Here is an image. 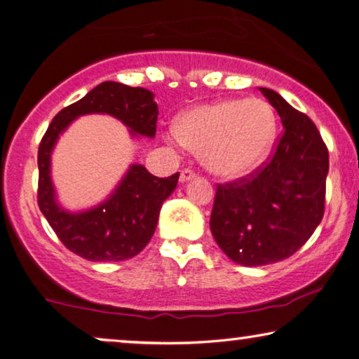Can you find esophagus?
Returning <instances> with one entry per match:
<instances>
[{
  "label": "esophagus",
  "mask_w": 359,
  "mask_h": 359,
  "mask_svg": "<svg viewBox=\"0 0 359 359\" xmlns=\"http://www.w3.org/2000/svg\"><path fill=\"white\" fill-rule=\"evenodd\" d=\"M196 176V171L194 170H191V168H184L183 171H181V175H180V180L183 181H189V180H193Z\"/></svg>",
  "instance_id": "34e87169"
}]
</instances>
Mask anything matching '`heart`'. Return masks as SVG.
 <instances>
[{
	"mask_svg": "<svg viewBox=\"0 0 359 359\" xmlns=\"http://www.w3.org/2000/svg\"><path fill=\"white\" fill-rule=\"evenodd\" d=\"M278 121L259 97L196 106L176 121L171 139L201 154L215 175L237 178L258 168L276 137Z\"/></svg>",
	"mask_w": 359,
	"mask_h": 359,
	"instance_id": "1",
	"label": "heart"
}]
</instances>
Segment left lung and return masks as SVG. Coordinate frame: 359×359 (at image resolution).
Here are the masks:
<instances>
[{"label":"left lung","mask_w":359,"mask_h":359,"mask_svg":"<svg viewBox=\"0 0 359 359\" xmlns=\"http://www.w3.org/2000/svg\"><path fill=\"white\" fill-rule=\"evenodd\" d=\"M283 122L268 161L253 173L217 184L210 232L243 266L292 257L325 212L328 149L317 126L276 91L259 88Z\"/></svg>","instance_id":"left-lung-1"}]
</instances>
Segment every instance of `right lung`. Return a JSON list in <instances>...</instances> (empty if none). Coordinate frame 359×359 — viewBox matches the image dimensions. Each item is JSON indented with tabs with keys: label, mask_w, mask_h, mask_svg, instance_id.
<instances>
[{
	"label": "right lung",
	"mask_w": 359,
	"mask_h": 359,
	"mask_svg": "<svg viewBox=\"0 0 359 359\" xmlns=\"http://www.w3.org/2000/svg\"><path fill=\"white\" fill-rule=\"evenodd\" d=\"M90 112L114 116L135 134L154 137L156 132L158 106L149 90L116 81L93 88L80 101L63 107L42 137L37 154V204L70 252L90 262H122L139 255L150 242L161 204L175 191L180 173L156 178L142 165H132L104 204L81 214H68L58 208L50 180L52 149L75 117Z\"/></svg>",
	"instance_id": "obj_1"
}]
</instances>
